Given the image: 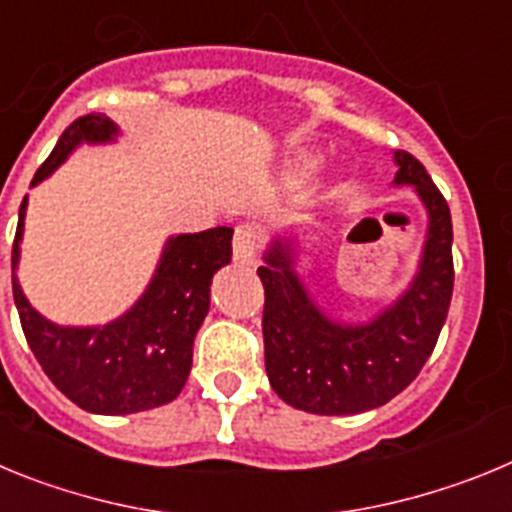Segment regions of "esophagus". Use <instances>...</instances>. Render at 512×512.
Returning <instances> with one entry per match:
<instances>
[{"label":"esophagus","mask_w":512,"mask_h":512,"mask_svg":"<svg viewBox=\"0 0 512 512\" xmlns=\"http://www.w3.org/2000/svg\"><path fill=\"white\" fill-rule=\"evenodd\" d=\"M261 243V230L259 225H238L235 228V238H233V259L238 264H253L256 259V251H259Z\"/></svg>","instance_id":"obj_1"}]
</instances>
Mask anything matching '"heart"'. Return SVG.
Segmentation results:
<instances>
[{"mask_svg":"<svg viewBox=\"0 0 512 512\" xmlns=\"http://www.w3.org/2000/svg\"><path fill=\"white\" fill-rule=\"evenodd\" d=\"M318 169H320L318 153L307 151V148H297V151L284 161L282 182L287 184V187H305L312 176L318 174Z\"/></svg>","mask_w":512,"mask_h":512,"instance_id":"obj_1","label":"heart"}]
</instances>
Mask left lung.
<instances>
[{
    "instance_id": "left-lung-1",
    "label": "left lung",
    "mask_w": 512,
    "mask_h": 512,
    "mask_svg": "<svg viewBox=\"0 0 512 512\" xmlns=\"http://www.w3.org/2000/svg\"><path fill=\"white\" fill-rule=\"evenodd\" d=\"M395 187H413L428 215L413 282L366 323L336 320L302 282V235H279L264 253L266 377L287 405L315 415H356L400 395L436 348L454 289L451 212L428 171L395 151Z\"/></svg>"
}]
</instances>
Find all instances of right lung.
Wrapping results in <instances>:
<instances>
[{
    "mask_svg": "<svg viewBox=\"0 0 512 512\" xmlns=\"http://www.w3.org/2000/svg\"><path fill=\"white\" fill-rule=\"evenodd\" d=\"M120 138L107 115H84L63 130L56 148L35 171L33 184L53 174L79 146ZM27 197L20 205L12 246V295L30 351L43 372L81 410L130 415L176 400L192 369L194 336L210 310V284L230 264L233 228L171 235L143 295L104 325H58L40 315L17 279Z\"/></svg>",
    "mask_w": 512,
    "mask_h": 512,
    "instance_id": "obj_1",
    "label": "right lung"
}]
</instances>
